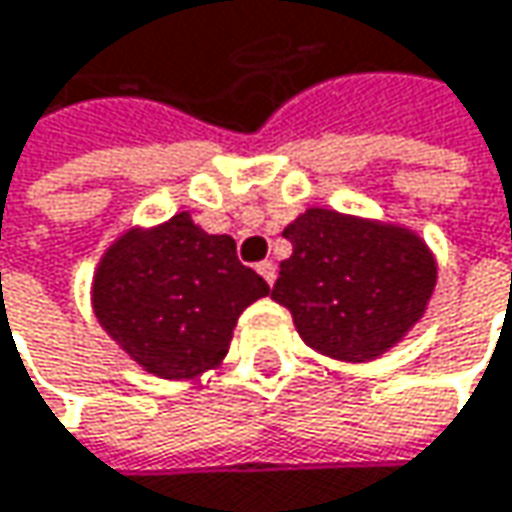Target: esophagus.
<instances>
[{"mask_svg":"<svg viewBox=\"0 0 512 512\" xmlns=\"http://www.w3.org/2000/svg\"><path fill=\"white\" fill-rule=\"evenodd\" d=\"M257 272H260V278L272 287L275 284V278H278V266L272 263V260H263V263H257Z\"/></svg>","mask_w":512,"mask_h":512,"instance_id":"obj_1","label":"esophagus"}]
</instances>
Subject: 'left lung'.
Masks as SVG:
<instances>
[{
  "label": "left lung",
  "mask_w": 512,
  "mask_h": 512,
  "mask_svg": "<svg viewBox=\"0 0 512 512\" xmlns=\"http://www.w3.org/2000/svg\"><path fill=\"white\" fill-rule=\"evenodd\" d=\"M272 299L284 304L313 351L366 363L398 346L425 316L437 257L407 225L307 208L287 228Z\"/></svg>",
  "instance_id": "8db88e82"
}]
</instances>
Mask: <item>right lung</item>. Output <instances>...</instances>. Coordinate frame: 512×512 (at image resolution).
<instances>
[{
    "mask_svg": "<svg viewBox=\"0 0 512 512\" xmlns=\"http://www.w3.org/2000/svg\"><path fill=\"white\" fill-rule=\"evenodd\" d=\"M266 293L269 284L237 260L228 234H208L181 210L119 234L99 257L90 302L143 372L190 381L225 360L240 313Z\"/></svg>",
    "mask_w": 512,
    "mask_h": 512,
    "instance_id": "obj_1",
    "label": "right lung"
}]
</instances>
